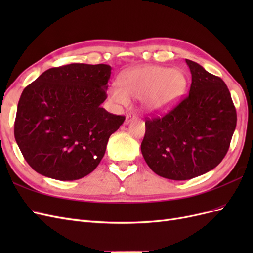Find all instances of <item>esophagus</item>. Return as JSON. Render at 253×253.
Listing matches in <instances>:
<instances>
[{
    "label": "esophagus",
    "mask_w": 253,
    "mask_h": 253,
    "mask_svg": "<svg viewBox=\"0 0 253 253\" xmlns=\"http://www.w3.org/2000/svg\"><path fill=\"white\" fill-rule=\"evenodd\" d=\"M134 118H135V116H134V115H132V114L126 115V125L129 124V121H131V120L134 119Z\"/></svg>",
    "instance_id": "1"
}]
</instances>
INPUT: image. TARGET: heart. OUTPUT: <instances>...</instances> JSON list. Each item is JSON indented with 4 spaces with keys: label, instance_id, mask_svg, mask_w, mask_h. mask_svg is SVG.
Here are the masks:
<instances>
[{
    "label": "heart",
    "instance_id": "1",
    "mask_svg": "<svg viewBox=\"0 0 253 253\" xmlns=\"http://www.w3.org/2000/svg\"><path fill=\"white\" fill-rule=\"evenodd\" d=\"M187 85L186 75L180 70L158 65L137 66L121 73L119 84L111 86L109 97L120 106H128L129 97L141 99L148 112L163 114L179 102Z\"/></svg>",
    "mask_w": 253,
    "mask_h": 253
}]
</instances>
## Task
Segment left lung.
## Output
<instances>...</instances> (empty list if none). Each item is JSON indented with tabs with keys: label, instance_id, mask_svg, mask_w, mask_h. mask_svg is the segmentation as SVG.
<instances>
[{
	"label": "left lung",
	"instance_id": "obj_1",
	"mask_svg": "<svg viewBox=\"0 0 253 253\" xmlns=\"http://www.w3.org/2000/svg\"><path fill=\"white\" fill-rule=\"evenodd\" d=\"M192 76L189 95L162 118L145 121L141 153L162 177L187 180L213 170L236 126V111L225 82L186 59Z\"/></svg>",
	"mask_w": 253,
	"mask_h": 253
}]
</instances>
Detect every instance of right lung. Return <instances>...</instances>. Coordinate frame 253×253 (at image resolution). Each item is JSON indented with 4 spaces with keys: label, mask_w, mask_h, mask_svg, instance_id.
I'll return each instance as SVG.
<instances>
[{
    "label": "right lung",
    "mask_w": 253,
    "mask_h": 253,
    "mask_svg": "<svg viewBox=\"0 0 253 253\" xmlns=\"http://www.w3.org/2000/svg\"><path fill=\"white\" fill-rule=\"evenodd\" d=\"M112 67L73 63L41 74L23 90L14 138L39 174L76 180L93 172L126 117L101 108Z\"/></svg>",
    "instance_id": "add662e5"
}]
</instances>
